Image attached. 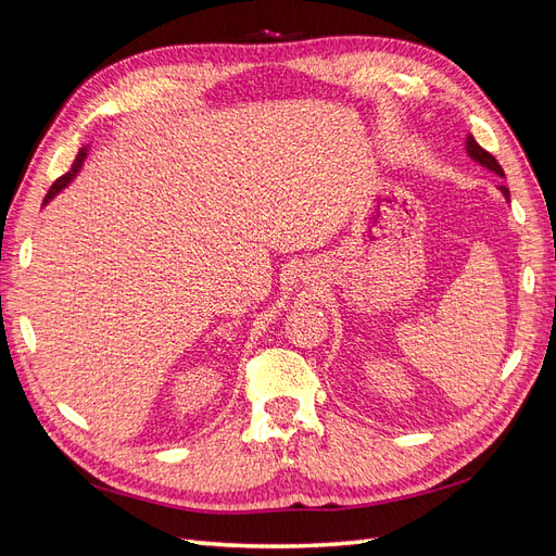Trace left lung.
Wrapping results in <instances>:
<instances>
[{"mask_svg":"<svg viewBox=\"0 0 556 556\" xmlns=\"http://www.w3.org/2000/svg\"><path fill=\"white\" fill-rule=\"evenodd\" d=\"M466 153H468V157H470V160H476L478 164L486 166V169L494 172L496 176L506 178V174H503V169H501V164L496 162V157L486 153V150H484V148H482L473 137H470V134L466 137ZM498 190H501V194H503V197H506V199L510 201V190L506 188V185H498Z\"/></svg>","mask_w":556,"mask_h":556,"instance_id":"obj_1","label":"left lung"}]
</instances>
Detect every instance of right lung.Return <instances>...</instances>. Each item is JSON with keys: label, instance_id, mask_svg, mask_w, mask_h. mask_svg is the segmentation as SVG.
Wrapping results in <instances>:
<instances>
[{"label": "right lung", "instance_id": "obj_1", "mask_svg": "<svg viewBox=\"0 0 556 556\" xmlns=\"http://www.w3.org/2000/svg\"><path fill=\"white\" fill-rule=\"evenodd\" d=\"M86 157H88V146L78 150V155H76V160H74V164H72V169L66 172L64 176H60V178L53 182V188L48 190V194H46V199H43V204H48L50 199H53L58 192H62V190L66 188V185H70V182L76 178V174L80 172V166H83V162H86Z\"/></svg>", "mask_w": 556, "mask_h": 556}]
</instances>
